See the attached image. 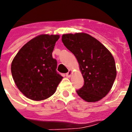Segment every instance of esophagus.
<instances>
[{"instance_id":"34e87169","label":"esophagus","mask_w":132,"mask_h":132,"mask_svg":"<svg viewBox=\"0 0 132 132\" xmlns=\"http://www.w3.org/2000/svg\"><path fill=\"white\" fill-rule=\"evenodd\" d=\"M72 70H69L68 72L66 73V77H70V76H71V75H72Z\"/></svg>"}]
</instances>
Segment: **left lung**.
Masks as SVG:
<instances>
[{
  "label": "left lung",
  "mask_w": 132,
  "mask_h": 132,
  "mask_svg": "<svg viewBox=\"0 0 132 132\" xmlns=\"http://www.w3.org/2000/svg\"><path fill=\"white\" fill-rule=\"evenodd\" d=\"M64 45L77 59L84 85L77 94L87 102L104 98L111 89L117 76L115 62L110 51L86 33L63 34Z\"/></svg>",
  "instance_id": "1"
}]
</instances>
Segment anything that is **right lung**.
<instances>
[{
  "label": "right lung",
  "mask_w": 132,
  "mask_h": 132,
  "mask_svg": "<svg viewBox=\"0 0 132 132\" xmlns=\"http://www.w3.org/2000/svg\"><path fill=\"white\" fill-rule=\"evenodd\" d=\"M59 35L41 34L24 44L13 59L11 72L18 89L27 98L45 100L55 92L63 77L52 56Z\"/></svg>",
  "instance_id": "1"
}]
</instances>
